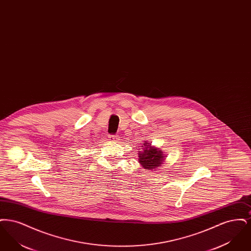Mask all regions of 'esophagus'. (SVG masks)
<instances>
[{
	"instance_id": "34e87169",
	"label": "esophagus",
	"mask_w": 251,
	"mask_h": 251,
	"mask_svg": "<svg viewBox=\"0 0 251 251\" xmlns=\"http://www.w3.org/2000/svg\"><path fill=\"white\" fill-rule=\"evenodd\" d=\"M119 138H120L119 134H110L109 135V140H111V141H118Z\"/></svg>"
}]
</instances>
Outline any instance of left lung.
<instances>
[{
	"label": "left lung",
	"mask_w": 251,
	"mask_h": 251,
	"mask_svg": "<svg viewBox=\"0 0 251 251\" xmlns=\"http://www.w3.org/2000/svg\"><path fill=\"white\" fill-rule=\"evenodd\" d=\"M144 151L140 152L139 155V163L146 169H154L157 167L161 166L164 155L161 151H158L155 148H151L150 145L148 147L147 143H144Z\"/></svg>",
	"instance_id": "obj_1"
}]
</instances>
